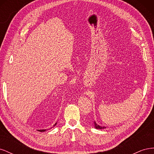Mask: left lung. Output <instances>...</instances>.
Here are the masks:
<instances>
[{
  "mask_svg": "<svg viewBox=\"0 0 154 154\" xmlns=\"http://www.w3.org/2000/svg\"><path fill=\"white\" fill-rule=\"evenodd\" d=\"M94 126H95V128L97 129H103L105 128V127H101V126L98 125L97 123H96V122H94Z\"/></svg>",
  "mask_w": 154,
  "mask_h": 154,
  "instance_id": "obj_1",
  "label": "left lung"
}]
</instances>
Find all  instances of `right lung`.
Instances as JSON below:
<instances>
[{
    "label": "right lung",
    "mask_w": 154,
    "mask_h": 154,
    "mask_svg": "<svg viewBox=\"0 0 154 154\" xmlns=\"http://www.w3.org/2000/svg\"><path fill=\"white\" fill-rule=\"evenodd\" d=\"M56 125H57V123H56L55 124H54V126H55ZM39 132H45V129H43V130H38Z\"/></svg>",
    "instance_id": "obj_1"
}]
</instances>
